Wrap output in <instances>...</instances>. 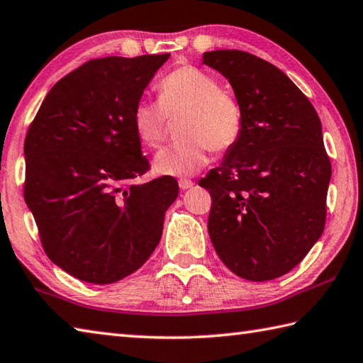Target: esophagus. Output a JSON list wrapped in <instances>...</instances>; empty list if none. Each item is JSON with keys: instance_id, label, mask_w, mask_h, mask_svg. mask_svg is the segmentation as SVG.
<instances>
[{"instance_id": "34e87169", "label": "esophagus", "mask_w": 363, "mask_h": 363, "mask_svg": "<svg viewBox=\"0 0 363 363\" xmlns=\"http://www.w3.org/2000/svg\"><path fill=\"white\" fill-rule=\"evenodd\" d=\"M191 187H194V181L179 179V189L181 190H187V189H191Z\"/></svg>"}]
</instances>
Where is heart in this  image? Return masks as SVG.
Masks as SVG:
<instances>
[{
	"label": "heart",
	"instance_id": "b5f03b06",
	"mask_svg": "<svg viewBox=\"0 0 363 363\" xmlns=\"http://www.w3.org/2000/svg\"><path fill=\"white\" fill-rule=\"evenodd\" d=\"M159 101L140 99L132 123L141 145L157 147L165 137L167 118L182 113V140L155 155L154 169L162 176H194L209 162L212 151H226L236 143L244 124V113L236 96L218 89L211 74L195 66H181L157 84Z\"/></svg>",
	"mask_w": 363,
	"mask_h": 363
}]
</instances>
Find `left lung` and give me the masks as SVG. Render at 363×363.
Returning a JSON list of instances; mask_svg holds the SVG:
<instances>
[{
    "label": "left lung",
    "mask_w": 363,
    "mask_h": 363,
    "mask_svg": "<svg viewBox=\"0 0 363 363\" xmlns=\"http://www.w3.org/2000/svg\"><path fill=\"white\" fill-rule=\"evenodd\" d=\"M203 64L230 82L244 113L238 141L198 182L212 198V245L236 275L274 280L324 231L332 167L321 121L303 92L258 56L214 50Z\"/></svg>",
    "instance_id": "1"
}]
</instances>
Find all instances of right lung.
<instances>
[{"mask_svg":"<svg viewBox=\"0 0 363 363\" xmlns=\"http://www.w3.org/2000/svg\"><path fill=\"white\" fill-rule=\"evenodd\" d=\"M169 53L91 60L50 89L25 138V201L47 257L110 285L145 264L179 194L172 176L132 184L149 162L132 113Z\"/></svg>","mask_w":363,"mask_h":363,"instance_id":"add662e5","label":"right lung"}]
</instances>
